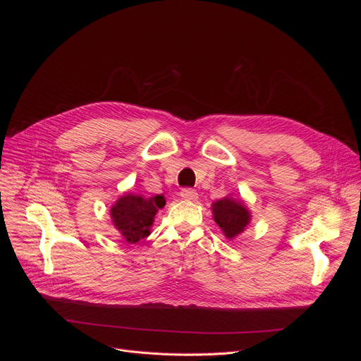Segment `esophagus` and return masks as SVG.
<instances>
[{"label":"esophagus","mask_w":361,"mask_h":361,"mask_svg":"<svg viewBox=\"0 0 361 361\" xmlns=\"http://www.w3.org/2000/svg\"><path fill=\"white\" fill-rule=\"evenodd\" d=\"M181 197H183L184 200L195 201V200L198 198V194H197V191L192 190V188H183V190H181Z\"/></svg>","instance_id":"obj_1"}]
</instances>
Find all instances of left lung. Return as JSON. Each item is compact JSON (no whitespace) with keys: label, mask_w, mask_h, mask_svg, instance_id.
I'll list each match as a JSON object with an SVG mask.
<instances>
[{"label":"left lung","mask_w":361,"mask_h":361,"mask_svg":"<svg viewBox=\"0 0 361 361\" xmlns=\"http://www.w3.org/2000/svg\"><path fill=\"white\" fill-rule=\"evenodd\" d=\"M213 217L227 238H234L244 231L251 214L243 201L226 197L213 202Z\"/></svg>","instance_id":"8db88e82"}]
</instances>
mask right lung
I'll list each match as a JSON object with an SVG mask.
<instances>
[{"instance_id":"obj_1","label":"right lung","mask_w":361,"mask_h":361,"mask_svg":"<svg viewBox=\"0 0 361 361\" xmlns=\"http://www.w3.org/2000/svg\"><path fill=\"white\" fill-rule=\"evenodd\" d=\"M166 205L163 195L144 198L138 194H124L111 207V220L123 238L130 243H138L149 235V227L157 212Z\"/></svg>"}]
</instances>
